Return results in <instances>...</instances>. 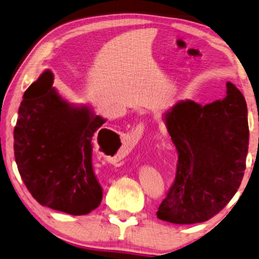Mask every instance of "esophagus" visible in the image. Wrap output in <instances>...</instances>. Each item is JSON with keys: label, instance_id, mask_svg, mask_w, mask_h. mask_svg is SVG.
<instances>
[{"label": "esophagus", "instance_id": "esophagus-1", "mask_svg": "<svg viewBox=\"0 0 259 259\" xmlns=\"http://www.w3.org/2000/svg\"><path fill=\"white\" fill-rule=\"evenodd\" d=\"M143 130H144V125L142 124V122H140V124L135 127L134 128V131H133V135L135 138H138V139H140L142 137V134H143Z\"/></svg>", "mask_w": 259, "mask_h": 259}]
</instances>
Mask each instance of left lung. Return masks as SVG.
Returning <instances> with one entry per match:
<instances>
[{
  "mask_svg": "<svg viewBox=\"0 0 259 259\" xmlns=\"http://www.w3.org/2000/svg\"><path fill=\"white\" fill-rule=\"evenodd\" d=\"M247 115L244 97L230 81L223 100L205 106L180 101L165 113L179 160L158 219L174 224L201 223L228 205L246 169Z\"/></svg>",
  "mask_w": 259,
  "mask_h": 259,
  "instance_id": "8db88e82",
  "label": "left lung"
}]
</instances>
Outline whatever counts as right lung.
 <instances>
[{
    "mask_svg": "<svg viewBox=\"0 0 259 259\" xmlns=\"http://www.w3.org/2000/svg\"><path fill=\"white\" fill-rule=\"evenodd\" d=\"M52 84V71L45 70L24 94L13 132L18 170L42 206L86 215L102 200L92 152L94 134L106 119L86 106H71Z\"/></svg>",
    "mask_w": 259,
    "mask_h": 259,
    "instance_id": "right-lung-1",
    "label": "right lung"
}]
</instances>
